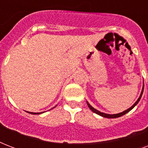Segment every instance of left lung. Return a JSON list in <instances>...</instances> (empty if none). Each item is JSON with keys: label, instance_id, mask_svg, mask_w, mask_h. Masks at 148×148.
Instances as JSON below:
<instances>
[{"label": "left lung", "instance_id": "8db88e82", "mask_svg": "<svg viewBox=\"0 0 148 148\" xmlns=\"http://www.w3.org/2000/svg\"><path fill=\"white\" fill-rule=\"evenodd\" d=\"M143 91H144V87H143V89H142V91H141V94H140V97H139V98L138 99V101H136L135 103H134L133 105L131 106V108H128L127 110H124V111H123V112L121 113H119V114H105V113H103V112H101V111H99V110H96V109H95V108H93L92 106L90 105V103H88V102H87V103H88V108H90V110H92L93 112L95 113V114H97L100 115V116H102V117H107V118H117V117H121V116H123V115H124L125 114H127V112H129L130 110H132L134 107H135L137 104L138 103V102L140 101V98H141V96H142V94H143Z\"/></svg>", "mask_w": 148, "mask_h": 148}]
</instances>
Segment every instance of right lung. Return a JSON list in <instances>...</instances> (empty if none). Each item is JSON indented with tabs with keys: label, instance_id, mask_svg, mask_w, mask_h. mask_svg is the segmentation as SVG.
<instances>
[{
	"label": "right lung",
	"instance_id": "add662e5",
	"mask_svg": "<svg viewBox=\"0 0 148 148\" xmlns=\"http://www.w3.org/2000/svg\"><path fill=\"white\" fill-rule=\"evenodd\" d=\"M28 113H30V114H40V113H33V112H28Z\"/></svg>",
	"mask_w": 148,
	"mask_h": 148
}]
</instances>
